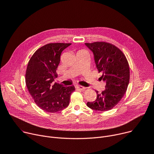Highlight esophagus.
Here are the masks:
<instances>
[{"mask_svg":"<svg viewBox=\"0 0 154 154\" xmlns=\"http://www.w3.org/2000/svg\"><path fill=\"white\" fill-rule=\"evenodd\" d=\"M75 88L77 90H85L86 89V88L83 86L77 85H75Z\"/></svg>","mask_w":154,"mask_h":154,"instance_id":"obj_1","label":"esophagus"}]
</instances>
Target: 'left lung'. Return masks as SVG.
I'll list each match as a JSON object with an SVG mask.
<instances>
[{
  "label": "left lung",
  "mask_w": 154,
  "mask_h": 154,
  "mask_svg": "<svg viewBox=\"0 0 154 154\" xmlns=\"http://www.w3.org/2000/svg\"><path fill=\"white\" fill-rule=\"evenodd\" d=\"M94 54L100 79L106 83L105 90L97 93L94 102H88L89 108L97 111H108L115 107L125 94L130 80L128 61L123 52L111 43L97 41L85 43Z\"/></svg>",
  "instance_id": "1"
}]
</instances>
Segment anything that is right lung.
Listing matches in <instances>:
<instances>
[{
  "instance_id": "obj_1",
  "label": "right lung",
  "mask_w": 154,
  "mask_h": 154,
  "mask_svg": "<svg viewBox=\"0 0 154 154\" xmlns=\"http://www.w3.org/2000/svg\"><path fill=\"white\" fill-rule=\"evenodd\" d=\"M71 43H49L38 49L30 58L26 73L28 91L42 110L55 113L69 103L74 86H63L54 83L62 51Z\"/></svg>"
}]
</instances>
